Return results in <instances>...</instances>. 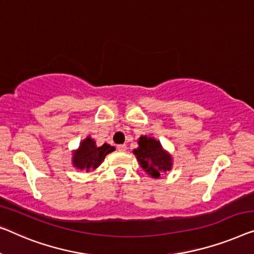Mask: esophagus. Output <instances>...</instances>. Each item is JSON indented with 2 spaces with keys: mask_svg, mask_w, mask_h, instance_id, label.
<instances>
[{
  "mask_svg": "<svg viewBox=\"0 0 254 254\" xmlns=\"http://www.w3.org/2000/svg\"><path fill=\"white\" fill-rule=\"evenodd\" d=\"M127 145H119V146H117V150L122 151V153H124V151H127Z\"/></svg>",
  "mask_w": 254,
  "mask_h": 254,
  "instance_id": "1",
  "label": "esophagus"
}]
</instances>
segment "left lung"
Masks as SVG:
<instances>
[{
    "label": "left lung",
    "mask_w": 254,
    "mask_h": 254,
    "mask_svg": "<svg viewBox=\"0 0 254 254\" xmlns=\"http://www.w3.org/2000/svg\"><path fill=\"white\" fill-rule=\"evenodd\" d=\"M138 148L133 149L139 164L151 178H160L161 173L170 171L172 157L163 149L158 140L141 135L138 140Z\"/></svg>",
    "instance_id": "obj_1"
}]
</instances>
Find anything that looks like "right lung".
I'll use <instances>...</instances> for the list:
<instances>
[{
  "mask_svg": "<svg viewBox=\"0 0 254 254\" xmlns=\"http://www.w3.org/2000/svg\"><path fill=\"white\" fill-rule=\"evenodd\" d=\"M115 148L111 145L104 143L103 146L98 147L96 141L88 135L83 141L79 143L78 149L74 151L71 163L78 170H85L86 172L90 170H96L103 161L106 155L114 151Z\"/></svg>",
  "mask_w": 254,
  "mask_h": 254,
  "instance_id": "right-lung-1",
  "label": "right lung"
}]
</instances>
